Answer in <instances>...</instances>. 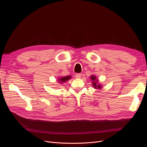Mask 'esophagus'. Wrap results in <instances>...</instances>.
<instances>
[{"mask_svg": "<svg viewBox=\"0 0 147 147\" xmlns=\"http://www.w3.org/2000/svg\"><path fill=\"white\" fill-rule=\"evenodd\" d=\"M75 76H76V78L77 79H80L82 78V74H80V73H77Z\"/></svg>", "mask_w": 147, "mask_h": 147, "instance_id": "esophagus-1", "label": "esophagus"}]
</instances>
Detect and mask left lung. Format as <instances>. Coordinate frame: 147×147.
I'll return each mask as SVG.
<instances>
[{"instance_id": "1", "label": "left lung", "mask_w": 147, "mask_h": 147, "mask_svg": "<svg viewBox=\"0 0 147 147\" xmlns=\"http://www.w3.org/2000/svg\"><path fill=\"white\" fill-rule=\"evenodd\" d=\"M90 79L92 80V85H93L94 88H95V89H101L102 88L101 85H100V84L98 83V80L96 79V76H90Z\"/></svg>"}]
</instances>
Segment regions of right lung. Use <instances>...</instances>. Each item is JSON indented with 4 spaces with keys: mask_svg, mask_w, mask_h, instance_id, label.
Segmentation results:
<instances>
[{
    "mask_svg": "<svg viewBox=\"0 0 147 147\" xmlns=\"http://www.w3.org/2000/svg\"><path fill=\"white\" fill-rule=\"evenodd\" d=\"M71 77L70 76H65V77H63V78H61L60 79H58V82L60 83H64L65 82H67L68 80H69L70 79Z\"/></svg>",
    "mask_w": 147,
    "mask_h": 147,
    "instance_id": "right-lung-1",
    "label": "right lung"
}]
</instances>
